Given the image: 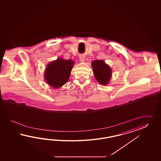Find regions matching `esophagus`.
Returning a JSON list of instances; mask_svg holds the SVG:
<instances>
[{"label": "esophagus", "mask_w": 161, "mask_h": 161, "mask_svg": "<svg viewBox=\"0 0 161 161\" xmlns=\"http://www.w3.org/2000/svg\"><path fill=\"white\" fill-rule=\"evenodd\" d=\"M85 59H86V58H85V57L84 56H80V60L81 62L84 63L85 61Z\"/></svg>", "instance_id": "obj_1"}]
</instances>
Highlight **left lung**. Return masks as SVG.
<instances>
[{"mask_svg": "<svg viewBox=\"0 0 161 161\" xmlns=\"http://www.w3.org/2000/svg\"><path fill=\"white\" fill-rule=\"evenodd\" d=\"M92 65L95 78L101 85H107L112 76L111 67L103 60H94L92 61Z\"/></svg>", "mask_w": 161, "mask_h": 161, "instance_id": "obj_1", "label": "left lung"}]
</instances>
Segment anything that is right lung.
<instances>
[{"mask_svg": "<svg viewBox=\"0 0 161 161\" xmlns=\"http://www.w3.org/2000/svg\"><path fill=\"white\" fill-rule=\"evenodd\" d=\"M74 62L72 59L57 58L48 64L44 73V79L50 87L57 88L68 81Z\"/></svg>", "mask_w": 161, "mask_h": 161, "instance_id": "add662e5", "label": "right lung"}]
</instances>
